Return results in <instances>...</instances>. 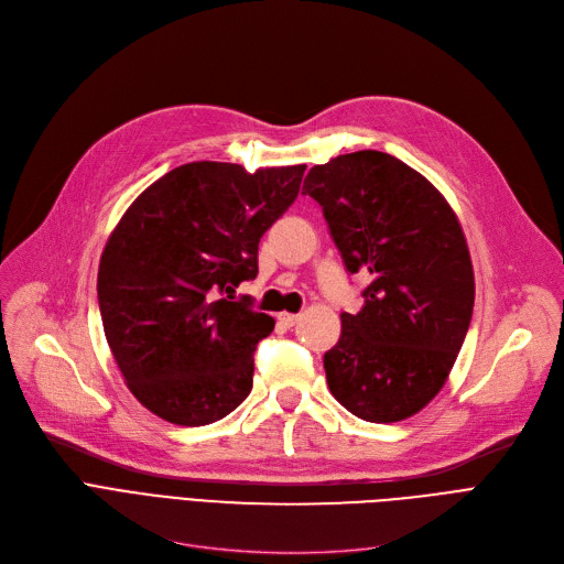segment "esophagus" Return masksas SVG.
Segmentation results:
<instances>
[{
  "label": "esophagus",
  "mask_w": 564,
  "mask_h": 564,
  "mask_svg": "<svg viewBox=\"0 0 564 564\" xmlns=\"http://www.w3.org/2000/svg\"><path fill=\"white\" fill-rule=\"evenodd\" d=\"M279 322L283 324V327L290 329V327H294V324L300 322V315H297V313H281V315H279Z\"/></svg>",
  "instance_id": "obj_1"
}]
</instances>
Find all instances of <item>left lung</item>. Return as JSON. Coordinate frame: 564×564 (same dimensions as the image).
<instances>
[{"instance_id": "left-lung-1", "label": "left lung", "mask_w": 564, "mask_h": 564, "mask_svg": "<svg viewBox=\"0 0 564 564\" xmlns=\"http://www.w3.org/2000/svg\"><path fill=\"white\" fill-rule=\"evenodd\" d=\"M349 274H368L364 306L343 313L324 354L332 395L368 423L419 413L446 383L466 338L476 281L457 215L398 158L338 155L308 171Z\"/></svg>"}]
</instances>
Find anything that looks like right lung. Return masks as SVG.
Wrapping results in <instances>:
<instances>
[{
    "mask_svg": "<svg viewBox=\"0 0 564 564\" xmlns=\"http://www.w3.org/2000/svg\"><path fill=\"white\" fill-rule=\"evenodd\" d=\"M304 171L189 162L141 192L109 235L98 270L105 336L155 416L198 427L251 393L253 351L274 319L230 292L256 279L260 237L297 198Z\"/></svg>",
    "mask_w": 564,
    "mask_h": 564,
    "instance_id": "right-lung-1",
    "label": "right lung"
}]
</instances>
